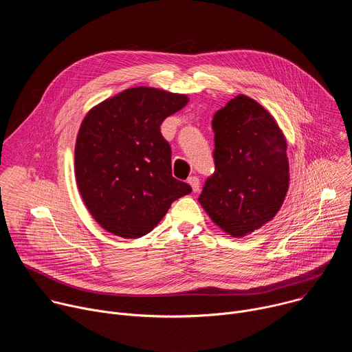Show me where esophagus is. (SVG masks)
Masks as SVG:
<instances>
[{"label":"esophagus","mask_w":352,"mask_h":352,"mask_svg":"<svg viewBox=\"0 0 352 352\" xmlns=\"http://www.w3.org/2000/svg\"><path fill=\"white\" fill-rule=\"evenodd\" d=\"M188 184L190 185V188H192L193 192H197L199 188H200V181H199L197 177H189V178H188Z\"/></svg>","instance_id":"obj_1"}]
</instances>
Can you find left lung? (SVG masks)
Returning a JSON list of instances; mask_svg holds the SVG:
<instances>
[{
    "label": "left lung",
    "instance_id": "obj_1",
    "mask_svg": "<svg viewBox=\"0 0 352 352\" xmlns=\"http://www.w3.org/2000/svg\"><path fill=\"white\" fill-rule=\"evenodd\" d=\"M216 171L199 204L231 236H245L280 210L289 184L287 142L272 114L238 94L212 121Z\"/></svg>",
    "mask_w": 352,
    "mask_h": 352
}]
</instances>
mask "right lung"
<instances>
[{"mask_svg": "<svg viewBox=\"0 0 352 352\" xmlns=\"http://www.w3.org/2000/svg\"><path fill=\"white\" fill-rule=\"evenodd\" d=\"M185 94L131 87L93 107L75 144V177L93 219L109 232L140 238L192 188L171 174L163 121L184 109Z\"/></svg>", "mask_w": 352, "mask_h": 352, "instance_id": "obj_1", "label": "right lung"}]
</instances>
